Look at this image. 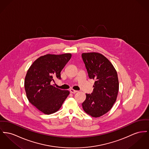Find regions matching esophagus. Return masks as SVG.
<instances>
[{
  "label": "esophagus",
  "mask_w": 149,
  "mask_h": 149,
  "mask_svg": "<svg viewBox=\"0 0 149 149\" xmlns=\"http://www.w3.org/2000/svg\"><path fill=\"white\" fill-rule=\"evenodd\" d=\"M70 91L71 93H73V94H74V93H77V92L78 91L73 89H70Z\"/></svg>",
  "instance_id": "34e87169"
}]
</instances>
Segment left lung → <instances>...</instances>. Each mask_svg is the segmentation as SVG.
Listing matches in <instances>:
<instances>
[{"mask_svg":"<svg viewBox=\"0 0 149 149\" xmlns=\"http://www.w3.org/2000/svg\"><path fill=\"white\" fill-rule=\"evenodd\" d=\"M82 58L89 77L95 80L93 91L86 94L82 108L92 117L98 118L109 112L116 102L119 88L117 72L101 54L82 53Z\"/></svg>","mask_w":149,"mask_h":149,"instance_id":"left-lung-1","label":"left lung"}]
</instances>
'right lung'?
<instances>
[{"mask_svg":"<svg viewBox=\"0 0 149 149\" xmlns=\"http://www.w3.org/2000/svg\"><path fill=\"white\" fill-rule=\"evenodd\" d=\"M71 54H47L35 60L27 72L24 86L30 103L45 114L60 109L70 94L51 85L55 79H61L60 72L70 59Z\"/></svg>","mask_w":149,"mask_h":149,"instance_id":"right-lung-1","label":"right lung"}]
</instances>
